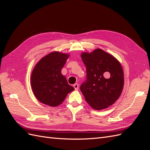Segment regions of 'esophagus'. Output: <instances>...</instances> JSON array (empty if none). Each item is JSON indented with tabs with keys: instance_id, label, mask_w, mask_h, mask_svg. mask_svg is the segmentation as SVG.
<instances>
[{
	"instance_id": "obj_1",
	"label": "esophagus",
	"mask_w": 150,
	"mask_h": 150,
	"mask_svg": "<svg viewBox=\"0 0 150 150\" xmlns=\"http://www.w3.org/2000/svg\"><path fill=\"white\" fill-rule=\"evenodd\" d=\"M73 87L74 88L75 90H78V89H79V84L78 83H76V84H74L73 85Z\"/></svg>"
}]
</instances>
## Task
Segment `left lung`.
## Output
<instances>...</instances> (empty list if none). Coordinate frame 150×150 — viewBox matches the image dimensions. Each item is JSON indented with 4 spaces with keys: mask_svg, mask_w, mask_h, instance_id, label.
Instances as JSON below:
<instances>
[{
    "mask_svg": "<svg viewBox=\"0 0 150 150\" xmlns=\"http://www.w3.org/2000/svg\"><path fill=\"white\" fill-rule=\"evenodd\" d=\"M81 59L86 67V80L80 89L94 110H101L114 104L124 86V74L120 62L101 49L83 52Z\"/></svg>",
    "mask_w": 150,
    "mask_h": 150,
    "instance_id": "1",
    "label": "left lung"
}]
</instances>
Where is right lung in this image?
I'll return each mask as SVG.
<instances>
[{
    "label": "right lung",
    "mask_w": 150,
    "mask_h": 150,
    "mask_svg": "<svg viewBox=\"0 0 150 150\" xmlns=\"http://www.w3.org/2000/svg\"><path fill=\"white\" fill-rule=\"evenodd\" d=\"M69 57L68 54L52 52L35 66L30 77L31 87L40 102L51 107L57 106L74 90L61 74L62 68Z\"/></svg>",
    "instance_id": "add662e5"
}]
</instances>
